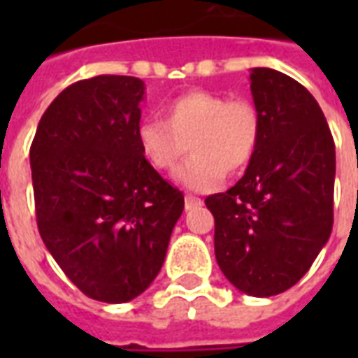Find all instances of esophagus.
I'll list each match as a JSON object with an SVG mask.
<instances>
[{
  "label": "esophagus",
  "instance_id": "esophagus-1",
  "mask_svg": "<svg viewBox=\"0 0 358 358\" xmlns=\"http://www.w3.org/2000/svg\"><path fill=\"white\" fill-rule=\"evenodd\" d=\"M202 201L201 199H196L193 195H185V210H195V208H201Z\"/></svg>",
  "mask_w": 358,
  "mask_h": 358
}]
</instances>
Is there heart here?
<instances>
[{
    "instance_id": "1",
    "label": "heart",
    "mask_w": 358,
    "mask_h": 358,
    "mask_svg": "<svg viewBox=\"0 0 358 358\" xmlns=\"http://www.w3.org/2000/svg\"><path fill=\"white\" fill-rule=\"evenodd\" d=\"M163 117L139 124V148L152 167L173 171L189 145L174 176L191 191L215 189L224 173L243 171L260 145L262 115L249 98L187 91L165 103Z\"/></svg>"
}]
</instances>
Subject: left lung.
<instances>
[{
  "mask_svg": "<svg viewBox=\"0 0 358 358\" xmlns=\"http://www.w3.org/2000/svg\"><path fill=\"white\" fill-rule=\"evenodd\" d=\"M262 115L255 157L234 187L206 196L215 258L239 292L269 297L310 269L333 230L336 154L316 98L294 78L252 69Z\"/></svg>",
  "mask_w": 358,
  "mask_h": 358,
  "instance_id": "obj_1",
  "label": "left lung"
}]
</instances>
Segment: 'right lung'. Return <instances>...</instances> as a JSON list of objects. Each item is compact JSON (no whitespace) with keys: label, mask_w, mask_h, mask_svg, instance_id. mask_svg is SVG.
Wrapping results in <instances>:
<instances>
[{"label":"right lung","mask_w":358,"mask_h":358,"mask_svg":"<svg viewBox=\"0 0 358 358\" xmlns=\"http://www.w3.org/2000/svg\"><path fill=\"white\" fill-rule=\"evenodd\" d=\"M145 83L96 76L44 111L29 162L36 224L64 275L91 299L126 303L159 273L182 191L137 143Z\"/></svg>","instance_id":"add662e5"}]
</instances>
